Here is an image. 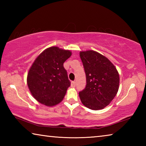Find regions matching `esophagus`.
Returning a JSON list of instances; mask_svg holds the SVG:
<instances>
[{
	"label": "esophagus",
	"mask_w": 146,
	"mask_h": 146,
	"mask_svg": "<svg viewBox=\"0 0 146 146\" xmlns=\"http://www.w3.org/2000/svg\"><path fill=\"white\" fill-rule=\"evenodd\" d=\"M71 87H72V88H75V86H76V82H75V81H72V82H71Z\"/></svg>",
	"instance_id": "1"
}]
</instances>
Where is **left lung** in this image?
I'll return each mask as SVG.
<instances>
[{"instance_id": "obj_1", "label": "left lung", "mask_w": 146, "mask_h": 146, "mask_svg": "<svg viewBox=\"0 0 146 146\" xmlns=\"http://www.w3.org/2000/svg\"><path fill=\"white\" fill-rule=\"evenodd\" d=\"M80 56L86 76V88L79 92L81 102L90 110H102L118 92V71L108 58L97 51H80Z\"/></svg>"}]
</instances>
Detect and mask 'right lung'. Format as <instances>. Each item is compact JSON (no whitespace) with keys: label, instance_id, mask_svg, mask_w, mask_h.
<instances>
[{"label":"right lung","instance_id":"1","mask_svg":"<svg viewBox=\"0 0 146 146\" xmlns=\"http://www.w3.org/2000/svg\"><path fill=\"white\" fill-rule=\"evenodd\" d=\"M71 55L69 50L50 47L35 59L29 70L27 84L35 99L47 106L60 103L71 85L64 62Z\"/></svg>","mask_w":146,"mask_h":146}]
</instances>
